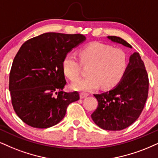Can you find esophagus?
Here are the masks:
<instances>
[{
	"label": "esophagus",
	"instance_id": "1",
	"mask_svg": "<svg viewBox=\"0 0 158 158\" xmlns=\"http://www.w3.org/2000/svg\"><path fill=\"white\" fill-rule=\"evenodd\" d=\"M89 96L88 94H86V93H83V92H81V94H80V97H81V99H84L85 97H87Z\"/></svg>",
	"mask_w": 158,
	"mask_h": 158
}]
</instances>
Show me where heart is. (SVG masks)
Returning <instances> with one entry per match:
<instances>
[{"instance_id": "heart-1", "label": "heart", "mask_w": 158, "mask_h": 158, "mask_svg": "<svg viewBox=\"0 0 158 158\" xmlns=\"http://www.w3.org/2000/svg\"><path fill=\"white\" fill-rule=\"evenodd\" d=\"M80 58L83 64H92L89 76L73 81L72 89L76 91H89L102 85L107 89L114 86L122 78L127 67V57L122 50L114 48L101 42H92L80 50ZM64 73L69 79H76L80 75L81 64L73 52L64 57Z\"/></svg>"}]
</instances>
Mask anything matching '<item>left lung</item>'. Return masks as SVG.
<instances>
[{
	"instance_id": "obj_1",
	"label": "left lung",
	"mask_w": 158,
	"mask_h": 158,
	"mask_svg": "<svg viewBox=\"0 0 158 158\" xmlns=\"http://www.w3.org/2000/svg\"><path fill=\"white\" fill-rule=\"evenodd\" d=\"M107 38L127 48L132 46L115 36ZM149 79L144 64L139 52L130 56L125 73L114 89L94 94L98 106L91 114L97 126L106 130H122L134 123L143 110L147 100Z\"/></svg>"
}]
</instances>
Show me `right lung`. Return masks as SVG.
<instances>
[{
    "label": "right lung",
    "mask_w": 158,
    "mask_h": 158,
    "mask_svg": "<svg viewBox=\"0 0 158 158\" xmlns=\"http://www.w3.org/2000/svg\"><path fill=\"white\" fill-rule=\"evenodd\" d=\"M83 34L45 33L30 39L17 52L9 75L12 106L28 125L48 128L63 119L67 108L80 99L78 92L63 91L65 56L85 42Z\"/></svg>",
    "instance_id": "obj_1"
}]
</instances>
